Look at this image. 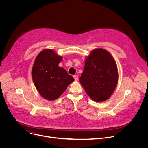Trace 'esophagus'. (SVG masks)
Returning a JSON list of instances; mask_svg holds the SVG:
<instances>
[{
    "label": "esophagus",
    "mask_w": 148,
    "mask_h": 148,
    "mask_svg": "<svg viewBox=\"0 0 148 148\" xmlns=\"http://www.w3.org/2000/svg\"><path fill=\"white\" fill-rule=\"evenodd\" d=\"M73 77H74V79H75V81H78V77L77 75H74L73 76Z\"/></svg>",
    "instance_id": "esophagus-1"
}]
</instances>
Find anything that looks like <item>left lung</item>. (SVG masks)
I'll use <instances>...</instances> for the list:
<instances>
[{
  "label": "left lung",
  "mask_w": 148,
  "mask_h": 148,
  "mask_svg": "<svg viewBox=\"0 0 148 148\" xmlns=\"http://www.w3.org/2000/svg\"><path fill=\"white\" fill-rule=\"evenodd\" d=\"M118 71L116 61L106 50H92L86 58L79 82L87 95L99 102L108 99L116 87Z\"/></svg>",
  "instance_id": "left-lung-1"
}]
</instances>
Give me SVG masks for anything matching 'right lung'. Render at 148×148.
Returning <instances> with one entry per match:
<instances>
[{
  "label": "right lung",
  "mask_w": 148,
  "mask_h": 148,
  "mask_svg": "<svg viewBox=\"0 0 148 148\" xmlns=\"http://www.w3.org/2000/svg\"><path fill=\"white\" fill-rule=\"evenodd\" d=\"M62 60L50 49L42 50L35 58L32 71L33 81L40 95L46 99H58L74 81L64 68L58 67Z\"/></svg>",
  "instance_id": "right-lung-1"
}]
</instances>
